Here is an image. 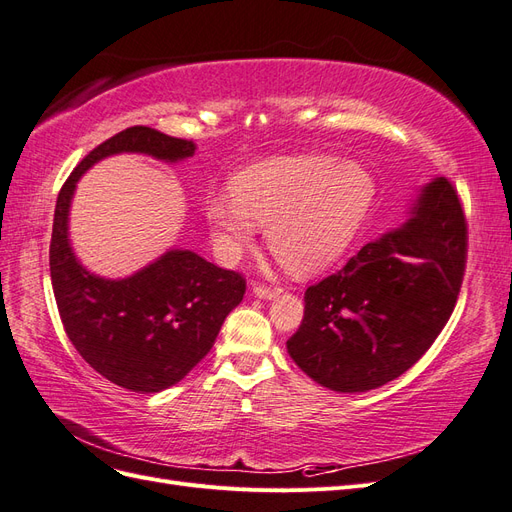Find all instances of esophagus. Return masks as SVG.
Listing matches in <instances>:
<instances>
[{"mask_svg": "<svg viewBox=\"0 0 512 512\" xmlns=\"http://www.w3.org/2000/svg\"><path fill=\"white\" fill-rule=\"evenodd\" d=\"M280 292H282L280 288H269V286H258V284L252 288L254 297H258V299H262V301H271V299H275Z\"/></svg>", "mask_w": 512, "mask_h": 512, "instance_id": "obj_1", "label": "esophagus"}]
</instances>
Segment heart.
Returning a JSON list of instances; mask_svg holds the SVG:
<instances>
[{
    "mask_svg": "<svg viewBox=\"0 0 512 512\" xmlns=\"http://www.w3.org/2000/svg\"><path fill=\"white\" fill-rule=\"evenodd\" d=\"M213 194L205 218L215 252L237 260L267 226L269 250L294 275L331 267L359 235L376 200V181L354 160L307 153L258 162Z\"/></svg>",
    "mask_w": 512,
    "mask_h": 512,
    "instance_id": "b5f03b06",
    "label": "heart"
}]
</instances>
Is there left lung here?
I'll use <instances>...</instances> for the list:
<instances>
[{
  "label": "left lung",
  "instance_id": "left-lung-1",
  "mask_svg": "<svg viewBox=\"0 0 512 512\" xmlns=\"http://www.w3.org/2000/svg\"><path fill=\"white\" fill-rule=\"evenodd\" d=\"M466 220L444 177L418 188L406 222L361 247L348 265L305 292L290 359L337 393L399 378L451 318L466 267Z\"/></svg>",
  "mask_w": 512,
  "mask_h": 512
}]
</instances>
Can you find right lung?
<instances>
[{
    "label": "right lung",
    "mask_w": 512,
    "mask_h": 512,
    "mask_svg": "<svg viewBox=\"0 0 512 512\" xmlns=\"http://www.w3.org/2000/svg\"><path fill=\"white\" fill-rule=\"evenodd\" d=\"M194 151V141L134 126L89 151L57 196L49 262L61 322L89 367L134 393H160L205 359L226 316L243 301L245 280L181 247L128 277L91 273L70 243L72 198L100 160L141 153L177 164Z\"/></svg>",
    "instance_id": "add662e5"
}]
</instances>
